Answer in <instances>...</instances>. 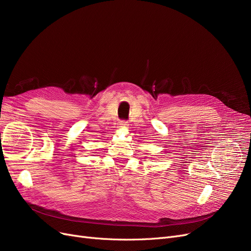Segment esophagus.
Segmentation results:
<instances>
[{
    "label": "esophagus",
    "mask_w": 251,
    "mask_h": 251,
    "mask_svg": "<svg viewBox=\"0 0 251 251\" xmlns=\"http://www.w3.org/2000/svg\"><path fill=\"white\" fill-rule=\"evenodd\" d=\"M118 126L119 127H127L128 126V123H127V121H126V120H121V121H119Z\"/></svg>",
    "instance_id": "1"
}]
</instances>
